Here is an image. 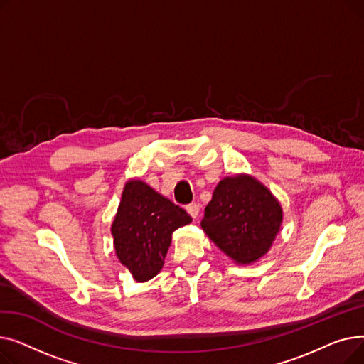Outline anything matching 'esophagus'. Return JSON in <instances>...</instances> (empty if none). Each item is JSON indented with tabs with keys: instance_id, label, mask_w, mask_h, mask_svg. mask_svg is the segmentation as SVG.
Instances as JSON below:
<instances>
[{
	"instance_id": "obj_1",
	"label": "esophagus",
	"mask_w": 364,
	"mask_h": 364,
	"mask_svg": "<svg viewBox=\"0 0 364 364\" xmlns=\"http://www.w3.org/2000/svg\"><path fill=\"white\" fill-rule=\"evenodd\" d=\"M186 211L190 214V217H192V218H198L199 211H200V206H199V203H196V202L188 203V205L186 206Z\"/></svg>"
}]
</instances>
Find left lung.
I'll return each instance as SVG.
<instances>
[{"label":"left lung","mask_w":364,"mask_h":364,"mask_svg":"<svg viewBox=\"0 0 364 364\" xmlns=\"http://www.w3.org/2000/svg\"><path fill=\"white\" fill-rule=\"evenodd\" d=\"M282 218L269 188L250 176H236L218 183L200 225L224 254L251 264L270 250Z\"/></svg>","instance_id":"left-lung-1"}]
</instances>
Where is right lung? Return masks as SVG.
<instances>
[{"mask_svg": "<svg viewBox=\"0 0 364 364\" xmlns=\"http://www.w3.org/2000/svg\"><path fill=\"white\" fill-rule=\"evenodd\" d=\"M192 221L183 208L140 180L125 184L112 224L114 251L137 282L155 277L164 265L172 232Z\"/></svg>", "mask_w": 364, "mask_h": 364, "instance_id": "obj_1", "label": "right lung"}]
</instances>
